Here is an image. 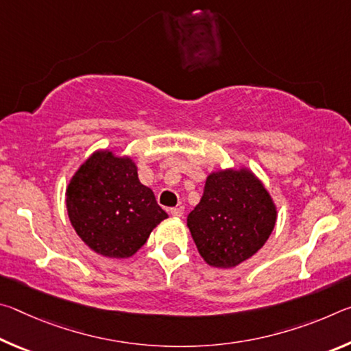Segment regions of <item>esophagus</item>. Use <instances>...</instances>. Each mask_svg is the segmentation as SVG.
Returning a JSON list of instances; mask_svg holds the SVG:
<instances>
[{
    "instance_id": "1",
    "label": "esophagus",
    "mask_w": 351,
    "mask_h": 351,
    "mask_svg": "<svg viewBox=\"0 0 351 351\" xmlns=\"http://www.w3.org/2000/svg\"><path fill=\"white\" fill-rule=\"evenodd\" d=\"M170 215L175 218H180L184 215V207L182 206H176L173 209H170Z\"/></svg>"
}]
</instances>
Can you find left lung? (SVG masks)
<instances>
[{"instance_id": "left-lung-1", "label": "left lung", "mask_w": 351, "mask_h": 351, "mask_svg": "<svg viewBox=\"0 0 351 351\" xmlns=\"http://www.w3.org/2000/svg\"><path fill=\"white\" fill-rule=\"evenodd\" d=\"M276 221L277 206L260 178L247 167H228L206 178L187 228L206 263L229 269L265 246Z\"/></svg>"}]
</instances>
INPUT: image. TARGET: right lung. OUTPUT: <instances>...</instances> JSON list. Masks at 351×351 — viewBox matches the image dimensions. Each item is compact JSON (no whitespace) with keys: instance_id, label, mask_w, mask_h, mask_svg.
Returning <instances> with one entry per match:
<instances>
[{"instance_id":"1","label":"right lung","mask_w":351,"mask_h":351,"mask_svg":"<svg viewBox=\"0 0 351 351\" xmlns=\"http://www.w3.org/2000/svg\"><path fill=\"white\" fill-rule=\"evenodd\" d=\"M66 210L80 240L106 258L133 257L169 218L139 181L134 159L111 148L90 154L71 176Z\"/></svg>"}]
</instances>
